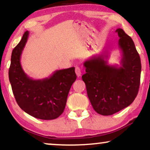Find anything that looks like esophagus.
Here are the masks:
<instances>
[{
    "label": "esophagus",
    "mask_w": 150,
    "mask_h": 150,
    "mask_svg": "<svg viewBox=\"0 0 150 150\" xmlns=\"http://www.w3.org/2000/svg\"><path fill=\"white\" fill-rule=\"evenodd\" d=\"M75 72L77 76L78 77H80L81 76V69H80L79 67H75Z\"/></svg>",
    "instance_id": "1"
}]
</instances>
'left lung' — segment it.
<instances>
[{"label":"left lung","instance_id":"1","mask_svg":"<svg viewBox=\"0 0 150 150\" xmlns=\"http://www.w3.org/2000/svg\"><path fill=\"white\" fill-rule=\"evenodd\" d=\"M120 39V65L108 63V54H100L84 62L82 79L93 109L102 115H111L130 105L140 85V57L132 38L122 28L115 30Z\"/></svg>","mask_w":150,"mask_h":150}]
</instances>
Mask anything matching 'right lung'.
Returning a JSON list of instances; mask_svg holds the SVG:
<instances>
[{"label":"right lung","mask_w":150,"mask_h":150,"mask_svg":"<svg viewBox=\"0 0 150 150\" xmlns=\"http://www.w3.org/2000/svg\"><path fill=\"white\" fill-rule=\"evenodd\" d=\"M29 32L26 31L12 51L9 79L18 106L30 115L40 120L59 117L66 105L69 89L76 79L74 67L55 71L50 76L34 80L24 72L20 63L22 50Z\"/></svg>","instance_id":"1"}]
</instances>
